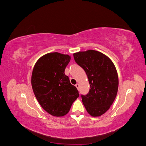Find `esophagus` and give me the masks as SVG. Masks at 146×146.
<instances>
[{
  "instance_id": "obj_1",
  "label": "esophagus",
  "mask_w": 146,
  "mask_h": 146,
  "mask_svg": "<svg viewBox=\"0 0 146 146\" xmlns=\"http://www.w3.org/2000/svg\"><path fill=\"white\" fill-rule=\"evenodd\" d=\"M76 88H77V89L78 90V89H79V86H80V85H79L78 83H77L76 85Z\"/></svg>"
}]
</instances>
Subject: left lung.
I'll list each match as a JSON object with an SVG mask.
<instances>
[{
	"mask_svg": "<svg viewBox=\"0 0 146 146\" xmlns=\"http://www.w3.org/2000/svg\"><path fill=\"white\" fill-rule=\"evenodd\" d=\"M74 60L85 70L90 85L82 102L92 116H100L110 108L115 99L119 79L113 63L100 52L89 50L74 54Z\"/></svg>",
	"mask_w": 146,
	"mask_h": 146,
	"instance_id": "8db88e82",
	"label": "left lung"
}]
</instances>
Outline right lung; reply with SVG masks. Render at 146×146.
I'll return each mask as SVG.
<instances>
[{
	"mask_svg": "<svg viewBox=\"0 0 146 146\" xmlns=\"http://www.w3.org/2000/svg\"><path fill=\"white\" fill-rule=\"evenodd\" d=\"M70 56L58 52L48 53L35 64L32 86L35 97L42 108L54 116H63L79 97L76 87L70 83L64 70Z\"/></svg>",
	"mask_w": 146,
	"mask_h": 146,
	"instance_id": "obj_1",
	"label": "right lung"
}]
</instances>
